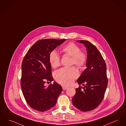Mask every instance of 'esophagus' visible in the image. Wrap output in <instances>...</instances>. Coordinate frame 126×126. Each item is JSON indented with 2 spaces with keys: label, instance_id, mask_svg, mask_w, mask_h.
Listing matches in <instances>:
<instances>
[{
  "label": "esophagus",
  "instance_id": "1",
  "mask_svg": "<svg viewBox=\"0 0 126 126\" xmlns=\"http://www.w3.org/2000/svg\"><path fill=\"white\" fill-rule=\"evenodd\" d=\"M62 89L63 90H66L67 89V87H64V86H63L62 87Z\"/></svg>",
  "mask_w": 126,
  "mask_h": 126
}]
</instances>
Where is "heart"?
Here are the masks:
<instances>
[{
    "label": "heart",
    "mask_w": 126,
    "mask_h": 126,
    "mask_svg": "<svg viewBox=\"0 0 126 126\" xmlns=\"http://www.w3.org/2000/svg\"><path fill=\"white\" fill-rule=\"evenodd\" d=\"M61 51L65 54L72 57L71 64L79 67H82L87 61V56L81 52L79 46L73 42H70L64 46ZM49 61L53 68H56L60 64V57L55 50H53L49 55ZM78 72L74 67L70 68H62L58 70L55 74V78L59 83L68 86L72 83L78 77Z\"/></svg>",
    "instance_id": "heart-1"
}]
</instances>
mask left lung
I'll use <instances>...</instances> for the list:
<instances>
[{
	"instance_id": "left-lung-1",
	"label": "left lung",
	"mask_w": 126,
	"mask_h": 126,
	"mask_svg": "<svg viewBox=\"0 0 126 126\" xmlns=\"http://www.w3.org/2000/svg\"><path fill=\"white\" fill-rule=\"evenodd\" d=\"M77 42L86 47L87 68L77 80L79 85L84 87L76 89L72 101L75 107L86 112L96 109L103 99L108 82L107 67L101 54L94 45L86 40Z\"/></svg>"
}]
</instances>
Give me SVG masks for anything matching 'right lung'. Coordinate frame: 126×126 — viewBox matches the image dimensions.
Segmentation results:
<instances>
[{
    "label": "right lung",
    "instance_id": "1",
    "mask_svg": "<svg viewBox=\"0 0 126 126\" xmlns=\"http://www.w3.org/2000/svg\"><path fill=\"white\" fill-rule=\"evenodd\" d=\"M66 39H45L33 45L26 54L22 63L21 87L27 103L33 109L47 111L56 105L62 91L56 82L45 86L46 81L53 80L49 55Z\"/></svg>",
    "mask_w": 126,
    "mask_h": 126
}]
</instances>
